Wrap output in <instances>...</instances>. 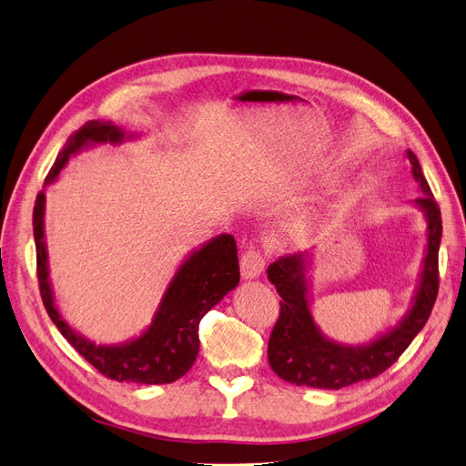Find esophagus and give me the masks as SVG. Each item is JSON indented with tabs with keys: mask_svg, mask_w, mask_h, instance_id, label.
<instances>
[{
	"mask_svg": "<svg viewBox=\"0 0 466 466\" xmlns=\"http://www.w3.org/2000/svg\"><path fill=\"white\" fill-rule=\"evenodd\" d=\"M264 268H266V258L259 252H254V249H249V252H246L240 259V271L244 279L259 278Z\"/></svg>",
	"mask_w": 466,
	"mask_h": 466,
	"instance_id": "esophagus-1",
	"label": "esophagus"
}]
</instances>
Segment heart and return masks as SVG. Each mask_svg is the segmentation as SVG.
<instances>
[{"instance_id":"b5f03b06","label":"heart","mask_w":466,"mask_h":466,"mask_svg":"<svg viewBox=\"0 0 466 466\" xmlns=\"http://www.w3.org/2000/svg\"><path fill=\"white\" fill-rule=\"evenodd\" d=\"M319 218H320V214L317 210L305 212V214H301V217H295L281 226V236L288 242H299L315 228Z\"/></svg>"}]
</instances>
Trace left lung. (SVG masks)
Listing matches in <instances>:
<instances>
[{
    "label": "left lung",
    "mask_w": 466,
    "mask_h": 466,
    "mask_svg": "<svg viewBox=\"0 0 466 466\" xmlns=\"http://www.w3.org/2000/svg\"><path fill=\"white\" fill-rule=\"evenodd\" d=\"M411 175L421 187L423 197L413 205L427 222V244L421 261L420 281L411 305L396 327L381 332L364 344H342L323 335L311 313L313 254L299 252L281 256L268 268V279L281 297V313L268 344L269 366L281 380L295 386L340 390L356 381L370 380L388 370L417 337L437 299L439 291V246L443 236L441 210L429 188L421 165L413 151H405Z\"/></svg>",
    "instance_id": "obj_1"
}]
</instances>
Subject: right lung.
I'll return each mask as SVG.
<instances>
[{
  "mask_svg": "<svg viewBox=\"0 0 466 466\" xmlns=\"http://www.w3.org/2000/svg\"><path fill=\"white\" fill-rule=\"evenodd\" d=\"M134 137L136 134H126L112 122L90 119L66 139L63 151L56 155V161L45 178V187L56 181L58 173L65 169L73 155L96 147L100 143L119 146ZM45 190H41L33 208L37 276L43 305L61 335L73 344L78 354L85 356L86 362L116 381L171 384L185 376L198 354L200 319L240 283L234 238L230 234H220L200 248H195L183 259L167 285L151 325L139 337L119 344H96L70 327L55 303L49 279V252H46L45 240Z\"/></svg>",
  "mask_w": 466,
  "mask_h": 466,
  "instance_id": "right-lung-1",
  "label": "right lung"
}]
</instances>
